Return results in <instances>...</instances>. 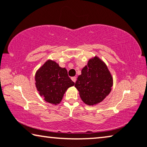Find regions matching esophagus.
I'll list each match as a JSON object with an SVG mask.
<instances>
[{
	"label": "esophagus",
	"instance_id": "1",
	"mask_svg": "<svg viewBox=\"0 0 147 147\" xmlns=\"http://www.w3.org/2000/svg\"><path fill=\"white\" fill-rule=\"evenodd\" d=\"M76 80H77L76 77H72V78H71V80H72V81H73L74 83H76Z\"/></svg>",
	"mask_w": 147,
	"mask_h": 147
}]
</instances>
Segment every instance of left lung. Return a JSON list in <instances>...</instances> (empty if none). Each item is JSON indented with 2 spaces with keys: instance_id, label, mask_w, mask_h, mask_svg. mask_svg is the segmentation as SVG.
<instances>
[{
  "instance_id": "left-lung-1",
  "label": "left lung",
  "mask_w": 147,
  "mask_h": 147,
  "mask_svg": "<svg viewBox=\"0 0 147 147\" xmlns=\"http://www.w3.org/2000/svg\"><path fill=\"white\" fill-rule=\"evenodd\" d=\"M112 85V77L107 65L95 56L82 69L75 87L83 102L92 106L102 102L109 94Z\"/></svg>"
}]
</instances>
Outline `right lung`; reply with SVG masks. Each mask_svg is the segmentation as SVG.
Segmentation results:
<instances>
[{
	"label": "right lung",
	"mask_w": 147,
	"mask_h": 147,
	"mask_svg": "<svg viewBox=\"0 0 147 147\" xmlns=\"http://www.w3.org/2000/svg\"><path fill=\"white\" fill-rule=\"evenodd\" d=\"M75 83L67 75L66 68L53 60H47L35 74V85L39 94L47 102L57 105L69 87Z\"/></svg>",
	"instance_id": "obj_1"
}]
</instances>
